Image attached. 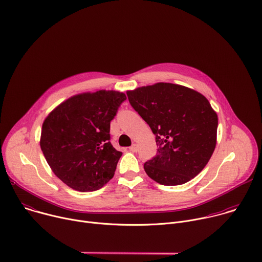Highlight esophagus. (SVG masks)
Here are the masks:
<instances>
[{
	"instance_id": "34e87169",
	"label": "esophagus",
	"mask_w": 262,
	"mask_h": 262,
	"mask_svg": "<svg viewBox=\"0 0 262 262\" xmlns=\"http://www.w3.org/2000/svg\"><path fill=\"white\" fill-rule=\"evenodd\" d=\"M129 150H130L132 152H137V151H138V145L133 144V145L129 147Z\"/></svg>"
}]
</instances>
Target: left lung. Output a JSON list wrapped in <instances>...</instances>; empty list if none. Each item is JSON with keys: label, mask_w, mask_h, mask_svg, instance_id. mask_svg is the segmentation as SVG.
Segmentation results:
<instances>
[{"label": "left lung", "mask_w": 262, "mask_h": 262, "mask_svg": "<svg viewBox=\"0 0 262 262\" xmlns=\"http://www.w3.org/2000/svg\"><path fill=\"white\" fill-rule=\"evenodd\" d=\"M129 103L150 126L158 154L144 164L163 185H179L197 176L216 144L217 115L207 98L188 87L157 83L126 92Z\"/></svg>", "instance_id": "1"}]
</instances>
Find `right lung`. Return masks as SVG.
<instances>
[{
	"instance_id": "add662e5",
	"label": "right lung",
	"mask_w": 262,
	"mask_h": 262,
	"mask_svg": "<svg viewBox=\"0 0 262 262\" xmlns=\"http://www.w3.org/2000/svg\"><path fill=\"white\" fill-rule=\"evenodd\" d=\"M126 99L99 90L71 96L45 119L40 147L55 175L69 188L93 192L115 174L122 156L110 142V124Z\"/></svg>"
}]
</instances>
